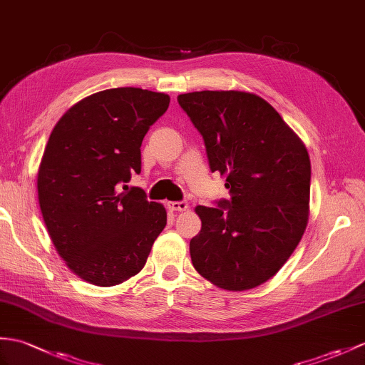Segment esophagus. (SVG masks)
<instances>
[{
	"instance_id": "obj_1",
	"label": "esophagus",
	"mask_w": 365,
	"mask_h": 365,
	"mask_svg": "<svg viewBox=\"0 0 365 365\" xmlns=\"http://www.w3.org/2000/svg\"><path fill=\"white\" fill-rule=\"evenodd\" d=\"M168 207L171 208L173 211H186L188 210V202L186 200H180V202H169Z\"/></svg>"
}]
</instances>
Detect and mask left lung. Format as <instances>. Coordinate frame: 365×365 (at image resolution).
<instances>
[{"label": "left lung", "mask_w": 365, "mask_h": 365, "mask_svg": "<svg viewBox=\"0 0 365 365\" xmlns=\"http://www.w3.org/2000/svg\"><path fill=\"white\" fill-rule=\"evenodd\" d=\"M177 101L202 135L211 173L230 191L217 207H196L202 228L190 241L192 266L222 289H252L282 269L307 228L308 150L253 93L205 90Z\"/></svg>", "instance_id": "1"}]
</instances>
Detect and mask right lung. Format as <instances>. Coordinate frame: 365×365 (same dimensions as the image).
<instances>
[{
	"label": "right lung",
	"instance_id": "right-lung-1",
	"mask_svg": "<svg viewBox=\"0 0 365 365\" xmlns=\"http://www.w3.org/2000/svg\"><path fill=\"white\" fill-rule=\"evenodd\" d=\"M168 107L165 93L110 88L74 104L49 135L37 177L40 210L58 255L91 284L137 275L166 225L162 203L125 183L141 173L144 135Z\"/></svg>",
	"mask_w": 365,
	"mask_h": 365
}]
</instances>
